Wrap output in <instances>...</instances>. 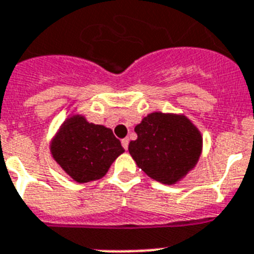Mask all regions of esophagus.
Segmentation results:
<instances>
[{
  "label": "esophagus",
  "mask_w": 254,
  "mask_h": 254,
  "mask_svg": "<svg viewBox=\"0 0 254 254\" xmlns=\"http://www.w3.org/2000/svg\"><path fill=\"white\" fill-rule=\"evenodd\" d=\"M128 144H129V138L128 137L123 138V140H122V146L126 149V150L128 149Z\"/></svg>",
  "instance_id": "1"
}]
</instances>
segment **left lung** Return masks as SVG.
<instances>
[{
  "label": "left lung",
  "mask_w": 254,
  "mask_h": 254,
  "mask_svg": "<svg viewBox=\"0 0 254 254\" xmlns=\"http://www.w3.org/2000/svg\"><path fill=\"white\" fill-rule=\"evenodd\" d=\"M128 150L142 171L162 184H175L196 164L201 136L185 117L151 113L135 127Z\"/></svg>",
  "instance_id": "1"
}]
</instances>
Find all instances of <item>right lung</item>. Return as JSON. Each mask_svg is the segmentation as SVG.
<instances>
[{
	"label": "right lung",
	"mask_w": 254,
	"mask_h": 254,
	"mask_svg": "<svg viewBox=\"0 0 254 254\" xmlns=\"http://www.w3.org/2000/svg\"><path fill=\"white\" fill-rule=\"evenodd\" d=\"M51 151L63 170L83 184L103 177L125 149L112 129L74 116L63 125Z\"/></svg>",
	"instance_id": "add662e5"
}]
</instances>
